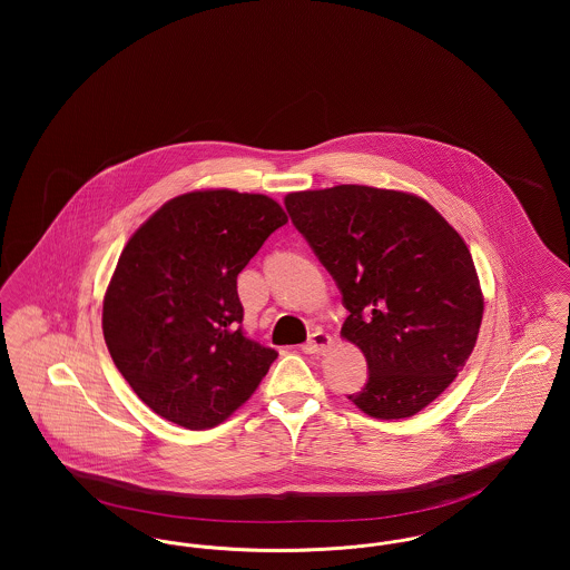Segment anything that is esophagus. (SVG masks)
Instances as JSON below:
<instances>
[{
	"instance_id": "34e87169",
	"label": "esophagus",
	"mask_w": 570,
	"mask_h": 570,
	"mask_svg": "<svg viewBox=\"0 0 570 570\" xmlns=\"http://www.w3.org/2000/svg\"><path fill=\"white\" fill-rule=\"evenodd\" d=\"M331 344H333V340H331L328 333H325V331H316V333H312L309 340L301 346V351L305 354L326 353V351L331 348Z\"/></svg>"
}]
</instances>
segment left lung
Segmentation results:
<instances>
[{
	"label": "left lung",
	"instance_id": "left-lung-1",
	"mask_svg": "<svg viewBox=\"0 0 570 570\" xmlns=\"http://www.w3.org/2000/svg\"><path fill=\"white\" fill-rule=\"evenodd\" d=\"M295 228L335 279L370 376L348 395L374 419H406L455 380L479 337L483 295L468 245L406 191L335 186L284 198Z\"/></svg>",
	"mask_w": 570,
	"mask_h": 570
}]
</instances>
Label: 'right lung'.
<instances>
[{"label": "right lung", "mask_w": 570, "mask_h": 570, "mask_svg": "<svg viewBox=\"0 0 570 570\" xmlns=\"http://www.w3.org/2000/svg\"><path fill=\"white\" fill-rule=\"evenodd\" d=\"M288 217L263 194H181L124 247L102 307L112 363L166 421L207 430L249 400L277 353L245 337L237 275Z\"/></svg>", "instance_id": "add662e5"}]
</instances>
